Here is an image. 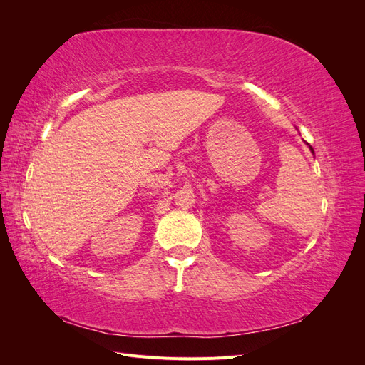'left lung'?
<instances>
[{"instance_id":"left-lung-1","label":"left lung","mask_w":365,"mask_h":365,"mask_svg":"<svg viewBox=\"0 0 365 365\" xmlns=\"http://www.w3.org/2000/svg\"><path fill=\"white\" fill-rule=\"evenodd\" d=\"M309 149H311V152H314V149H312V146H309Z\"/></svg>"}]
</instances>
